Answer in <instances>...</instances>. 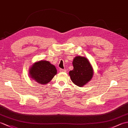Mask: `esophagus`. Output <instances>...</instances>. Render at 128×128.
<instances>
[{
  "mask_svg": "<svg viewBox=\"0 0 128 128\" xmlns=\"http://www.w3.org/2000/svg\"><path fill=\"white\" fill-rule=\"evenodd\" d=\"M59 72H66V69H60Z\"/></svg>",
  "mask_w": 128,
  "mask_h": 128,
  "instance_id": "1",
  "label": "esophagus"
}]
</instances>
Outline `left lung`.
Returning <instances> with one entry per match:
<instances>
[{
	"mask_svg": "<svg viewBox=\"0 0 128 128\" xmlns=\"http://www.w3.org/2000/svg\"><path fill=\"white\" fill-rule=\"evenodd\" d=\"M72 65L74 69L69 72L71 80L75 85L82 87L93 77V68L88 59L81 56H75Z\"/></svg>",
	"mask_w": 128,
	"mask_h": 128,
	"instance_id": "8db88e82",
	"label": "left lung"
}]
</instances>
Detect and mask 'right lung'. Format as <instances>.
I'll use <instances>...</instances> for the list:
<instances>
[{
  "label": "right lung",
  "mask_w": 128,
  "mask_h": 128,
  "mask_svg": "<svg viewBox=\"0 0 128 128\" xmlns=\"http://www.w3.org/2000/svg\"><path fill=\"white\" fill-rule=\"evenodd\" d=\"M57 73L56 66L47 60L37 61L29 69V75L38 84L46 85L50 82Z\"/></svg>",
  "instance_id": "1"
}]
</instances>
